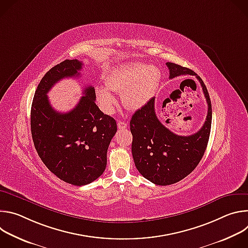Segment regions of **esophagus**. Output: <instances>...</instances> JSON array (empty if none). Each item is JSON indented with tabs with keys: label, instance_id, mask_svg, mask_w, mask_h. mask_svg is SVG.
I'll return each instance as SVG.
<instances>
[{
	"label": "esophagus",
	"instance_id": "34e87169",
	"mask_svg": "<svg viewBox=\"0 0 248 248\" xmlns=\"http://www.w3.org/2000/svg\"><path fill=\"white\" fill-rule=\"evenodd\" d=\"M118 127H119V129H124V128L127 127V123L123 122V121H119Z\"/></svg>",
	"mask_w": 248,
	"mask_h": 248
}]
</instances>
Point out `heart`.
<instances>
[{"label":"heart","instance_id":"heart-1","mask_svg":"<svg viewBox=\"0 0 248 248\" xmlns=\"http://www.w3.org/2000/svg\"><path fill=\"white\" fill-rule=\"evenodd\" d=\"M160 82V73L153 65L142 63H130L124 65L106 80L107 87L96 88L97 100L106 113H112L117 101L110 92L121 94L122 102L125 108L136 110L145 106L155 95Z\"/></svg>","mask_w":248,"mask_h":248}]
</instances>
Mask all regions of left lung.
Wrapping results in <instances>:
<instances>
[{
  "label": "left lung",
  "instance_id": "obj_1",
  "mask_svg": "<svg viewBox=\"0 0 248 248\" xmlns=\"http://www.w3.org/2000/svg\"><path fill=\"white\" fill-rule=\"evenodd\" d=\"M166 64L170 70V78L184 75L196 77L208 104V112L203 126L188 136L174 134L161 124L155 113L154 97L133 114L129 126L135 167L145 179L158 186L178 183L197 167L205 153L212 124L211 100L200 77L180 64Z\"/></svg>",
  "mask_w": 248,
  "mask_h": 248
}]
</instances>
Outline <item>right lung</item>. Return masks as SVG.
<instances>
[{
    "instance_id": "1",
    "label": "right lung",
    "mask_w": 248,
    "mask_h": 248,
    "mask_svg": "<svg viewBox=\"0 0 248 248\" xmlns=\"http://www.w3.org/2000/svg\"><path fill=\"white\" fill-rule=\"evenodd\" d=\"M82 62L65 60L52 67L35 91L31 106L34 146L46 167L67 184L81 186L94 182L107 166V151L117 132L116 121L95 104V89H84L76 108L59 113L47 93L65 78L79 77Z\"/></svg>"
}]
</instances>
